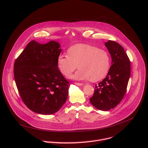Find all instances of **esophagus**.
Masks as SVG:
<instances>
[{
  "label": "esophagus",
  "instance_id": "obj_1",
  "mask_svg": "<svg viewBox=\"0 0 148 148\" xmlns=\"http://www.w3.org/2000/svg\"><path fill=\"white\" fill-rule=\"evenodd\" d=\"M74 84H75V85L77 86H81L83 85L82 83H80V82H74Z\"/></svg>",
  "mask_w": 148,
  "mask_h": 148
}]
</instances>
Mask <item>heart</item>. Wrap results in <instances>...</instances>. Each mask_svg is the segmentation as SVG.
<instances>
[{
	"label": "heart",
	"instance_id": "1",
	"mask_svg": "<svg viewBox=\"0 0 148 148\" xmlns=\"http://www.w3.org/2000/svg\"><path fill=\"white\" fill-rule=\"evenodd\" d=\"M110 57L107 51L87 44H77L67 50V55L60 54L57 60L59 71L65 77L77 80L98 81L103 79L110 69Z\"/></svg>",
	"mask_w": 148,
	"mask_h": 148
}]
</instances>
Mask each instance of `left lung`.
I'll list each match as a JSON object with an SVG mask.
<instances>
[{
    "instance_id": "obj_1",
    "label": "left lung",
    "mask_w": 148,
    "mask_h": 148,
    "mask_svg": "<svg viewBox=\"0 0 148 148\" xmlns=\"http://www.w3.org/2000/svg\"><path fill=\"white\" fill-rule=\"evenodd\" d=\"M105 45L111 54L112 65L106 77L95 86L90 101L97 109L108 111L116 107L126 93L131 75V62L119 43L108 40Z\"/></svg>"
}]
</instances>
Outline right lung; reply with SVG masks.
Instances as JSON below:
<instances>
[{"instance_id":"right-lung-1","label":"right lung","mask_w":148,"mask_h":148,"mask_svg":"<svg viewBox=\"0 0 148 148\" xmlns=\"http://www.w3.org/2000/svg\"><path fill=\"white\" fill-rule=\"evenodd\" d=\"M60 47L55 41L40 44L32 40L15 60L14 77L19 94L27 108L37 114H54L67 99L69 82L57 65Z\"/></svg>"}]
</instances>
